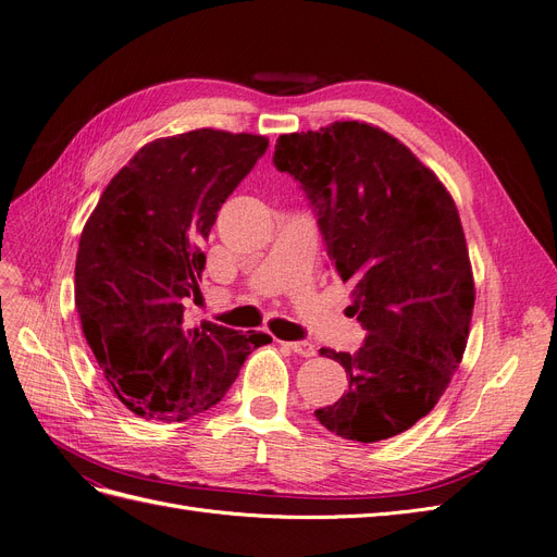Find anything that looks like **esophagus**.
<instances>
[{
  "instance_id": "34e87169",
  "label": "esophagus",
  "mask_w": 557,
  "mask_h": 557,
  "mask_svg": "<svg viewBox=\"0 0 557 557\" xmlns=\"http://www.w3.org/2000/svg\"><path fill=\"white\" fill-rule=\"evenodd\" d=\"M284 346L289 348V351H294V354L302 356V358H312V356H317V348H314V344H310V342H286Z\"/></svg>"
}]
</instances>
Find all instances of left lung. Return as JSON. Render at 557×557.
<instances>
[{
	"mask_svg": "<svg viewBox=\"0 0 557 557\" xmlns=\"http://www.w3.org/2000/svg\"><path fill=\"white\" fill-rule=\"evenodd\" d=\"M273 162L314 206L367 331L354 356L321 348L348 389L314 416L346 441L393 438L438 404L466 351L475 282L455 199L397 137L360 121L280 135Z\"/></svg>",
	"mask_w": 557,
	"mask_h": 557,
	"instance_id": "obj_1",
	"label": "left lung"
}]
</instances>
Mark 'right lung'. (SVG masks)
Wrapping results in <instances>:
<instances>
[{
  "instance_id": "1",
  "label": "right lung",
  "mask_w": 557,
  "mask_h": 557,
  "mask_svg": "<svg viewBox=\"0 0 557 557\" xmlns=\"http://www.w3.org/2000/svg\"><path fill=\"white\" fill-rule=\"evenodd\" d=\"M268 139L199 128L160 137L100 195L79 236L75 307L119 401L144 420L183 422L215 406L245 358L271 342L211 321L193 325L201 252L220 206Z\"/></svg>"
}]
</instances>
